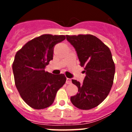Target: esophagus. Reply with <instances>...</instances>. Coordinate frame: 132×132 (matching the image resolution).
<instances>
[{
    "instance_id": "esophagus-1",
    "label": "esophagus",
    "mask_w": 132,
    "mask_h": 132,
    "mask_svg": "<svg viewBox=\"0 0 132 132\" xmlns=\"http://www.w3.org/2000/svg\"><path fill=\"white\" fill-rule=\"evenodd\" d=\"M66 83H67V85H70V84H71V79L67 78V80H66Z\"/></svg>"
}]
</instances>
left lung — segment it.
<instances>
[{"instance_id": "left-lung-1", "label": "left lung", "mask_w": 132, "mask_h": 132, "mask_svg": "<svg viewBox=\"0 0 132 132\" xmlns=\"http://www.w3.org/2000/svg\"><path fill=\"white\" fill-rule=\"evenodd\" d=\"M66 38L76 50L80 66L86 73L82 84L72 80L78 87V93L71 97V101L79 109H92L103 102L112 87L115 65L111 52L93 35H67Z\"/></svg>"}]
</instances>
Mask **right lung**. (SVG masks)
<instances>
[{
    "label": "right lung",
    "mask_w": 132,
    "mask_h": 132,
    "mask_svg": "<svg viewBox=\"0 0 132 132\" xmlns=\"http://www.w3.org/2000/svg\"><path fill=\"white\" fill-rule=\"evenodd\" d=\"M65 39L63 35H42L29 41L16 53L12 63L15 85L22 98L32 108L50 106L65 83L63 74L45 71L53 59L54 46Z\"/></svg>",
    "instance_id": "right-lung-1"
}]
</instances>
